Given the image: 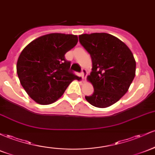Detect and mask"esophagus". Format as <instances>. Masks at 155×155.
Segmentation results:
<instances>
[{"mask_svg": "<svg viewBox=\"0 0 155 155\" xmlns=\"http://www.w3.org/2000/svg\"><path fill=\"white\" fill-rule=\"evenodd\" d=\"M87 74V72L86 69L83 68L82 70H81V76H82V79H84V80H85Z\"/></svg>", "mask_w": 155, "mask_h": 155, "instance_id": "1", "label": "esophagus"}]
</instances>
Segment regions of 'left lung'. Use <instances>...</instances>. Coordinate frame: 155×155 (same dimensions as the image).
I'll return each instance as SVG.
<instances>
[{"label": "left lung", "instance_id": "1", "mask_svg": "<svg viewBox=\"0 0 155 155\" xmlns=\"http://www.w3.org/2000/svg\"><path fill=\"white\" fill-rule=\"evenodd\" d=\"M79 39L93 64L87 80L94 92L86 100L96 107L111 106L124 96L135 78L133 54L124 42L110 34H84Z\"/></svg>", "mask_w": 155, "mask_h": 155}]
</instances>
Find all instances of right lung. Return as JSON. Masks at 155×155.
I'll return each mask as SVG.
<instances>
[{
    "label": "right lung",
    "mask_w": 155,
    "mask_h": 155,
    "mask_svg": "<svg viewBox=\"0 0 155 155\" xmlns=\"http://www.w3.org/2000/svg\"><path fill=\"white\" fill-rule=\"evenodd\" d=\"M78 42L76 35L52 33L35 39L24 48L17 62L20 84L32 99L50 104L59 99L74 79L64 54Z\"/></svg>",
    "instance_id": "add662e5"
}]
</instances>
